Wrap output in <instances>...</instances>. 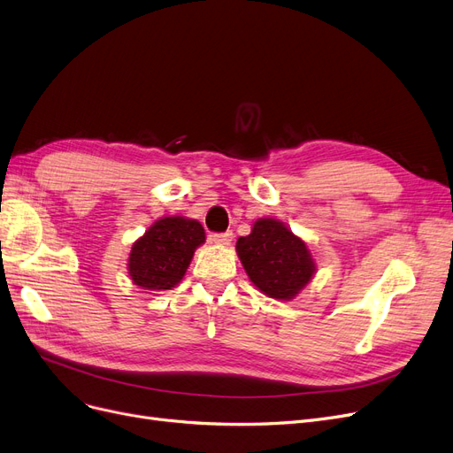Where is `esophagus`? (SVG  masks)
I'll return each mask as SVG.
<instances>
[{"label": "esophagus", "mask_w": 453, "mask_h": 453, "mask_svg": "<svg viewBox=\"0 0 453 453\" xmlns=\"http://www.w3.org/2000/svg\"><path fill=\"white\" fill-rule=\"evenodd\" d=\"M211 241H212L214 244L227 246V244H231V241H233V233H231V231H226V233H214V234H211Z\"/></svg>", "instance_id": "34e87169"}]
</instances>
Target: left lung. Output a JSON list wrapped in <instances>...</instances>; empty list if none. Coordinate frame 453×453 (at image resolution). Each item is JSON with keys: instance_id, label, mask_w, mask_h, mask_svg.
Listing matches in <instances>:
<instances>
[{"instance_id": "obj_1", "label": "left lung", "mask_w": 453, "mask_h": 453, "mask_svg": "<svg viewBox=\"0 0 453 453\" xmlns=\"http://www.w3.org/2000/svg\"><path fill=\"white\" fill-rule=\"evenodd\" d=\"M237 253L250 281L275 300L296 298L317 272L307 244L275 219L255 222L237 241Z\"/></svg>"}]
</instances>
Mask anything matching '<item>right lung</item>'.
<instances>
[{"label": "right lung", "instance_id": "1", "mask_svg": "<svg viewBox=\"0 0 453 453\" xmlns=\"http://www.w3.org/2000/svg\"><path fill=\"white\" fill-rule=\"evenodd\" d=\"M203 242L198 220L165 216L133 244L127 261L131 281L146 292L170 290L183 280L196 248Z\"/></svg>", "mask_w": 453, "mask_h": 453}]
</instances>
